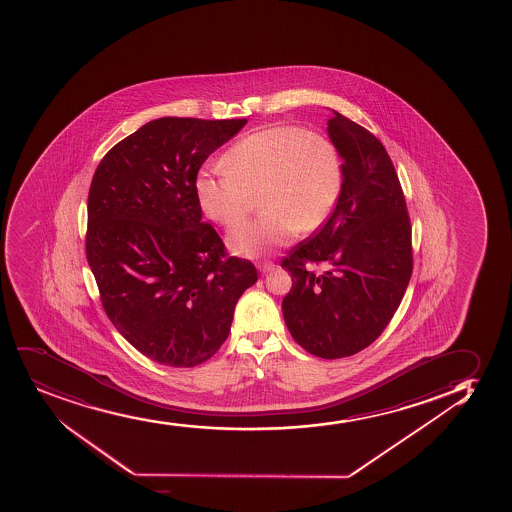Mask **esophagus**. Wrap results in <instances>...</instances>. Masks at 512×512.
<instances>
[{"label":"esophagus","mask_w":512,"mask_h":512,"mask_svg":"<svg viewBox=\"0 0 512 512\" xmlns=\"http://www.w3.org/2000/svg\"><path fill=\"white\" fill-rule=\"evenodd\" d=\"M276 269V265L272 264V262H260L259 270L262 274H267L270 270Z\"/></svg>","instance_id":"1"}]
</instances>
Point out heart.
Wrapping results in <instances>:
<instances>
[{
  "label": "heart",
  "mask_w": 512,
  "mask_h": 512,
  "mask_svg": "<svg viewBox=\"0 0 512 512\" xmlns=\"http://www.w3.org/2000/svg\"><path fill=\"white\" fill-rule=\"evenodd\" d=\"M223 165L197 172V204L211 221L233 228L259 197L264 214L228 236L231 252L252 259L286 247L298 231L320 230L334 213L344 182L337 146L298 126L248 134L224 153Z\"/></svg>",
  "instance_id": "b5f03b06"
}]
</instances>
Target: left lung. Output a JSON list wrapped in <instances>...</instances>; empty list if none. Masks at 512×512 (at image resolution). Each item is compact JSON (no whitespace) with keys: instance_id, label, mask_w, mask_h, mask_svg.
Instances as JSON below:
<instances>
[{"instance_id":"obj_1","label":"left lung","mask_w":512,"mask_h":512,"mask_svg":"<svg viewBox=\"0 0 512 512\" xmlns=\"http://www.w3.org/2000/svg\"><path fill=\"white\" fill-rule=\"evenodd\" d=\"M327 124L344 161L342 192L322 230L282 260L293 279L282 315L305 351L339 359L373 344L395 315L412 276V228L385 146L335 110Z\"/></svg>"}]
</instances>
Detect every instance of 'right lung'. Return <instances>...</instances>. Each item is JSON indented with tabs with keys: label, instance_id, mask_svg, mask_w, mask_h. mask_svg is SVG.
I'll use <instances>...</instances> for the list:
<instances>
[{
	"label": "right lung",
	"instance_id": "add662e5",
	"mask_svg": "<svg viewBox=\"0 0 512 512\" xmlns=\"http://www.w3.org/2000/svg\"><path fill=\"white\" fill-rule=\"evenodd\" d=\"M245 124L161 117L115 144L93 175L88 265L110 322L158 364L194 368L213 357L257 282L250 260L224 257L194 190L207 156Z\"/></svg>",
	"mask_w": 512,
	"mask_h": 512
}]
</instances>
